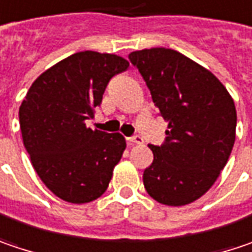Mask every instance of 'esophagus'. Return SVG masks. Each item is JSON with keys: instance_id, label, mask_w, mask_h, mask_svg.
<instances>
[{"instance_id": "esophagus-1", "label": "esophagus", "mask_w": 252, "mask_h": 252, "mask_svg": "<svg viewBox=\"0 0 252 252\" xmlns=\"http://www.w3.org/2000/svg\"><path fill=\"white\" fill-rule=\"evenodd\" d=\"M126 140L129 141V142H132V144H142V137L138 135V134H135L132 137H128Z\"/></svg>"}]
</instances>
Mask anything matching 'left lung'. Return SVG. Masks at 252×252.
<instances>
[{
  "mask_svg": "<svg viewBox=\"0 0 252 252\" xmlns=\"http://www.w3.org/2000/svg\"><path fill=\"white\" fill-rule=\"evenodd\" d=\"M128 58L168 121L165 141L148 145L154 159L144 171V187L164 205L198 200L213 187L234 147V101L214 74L178 51L151 48Z\"/></svg>",
  "mask_w": 252,
  "mask_h": 252,
  "instance_id": "left-lung-1",
  "label": "left lung"
}]
</instances>
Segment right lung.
Segmentation results:
<instances>
[{
	"label": "right lung",
	"mask_w": 252,
	"mask_h": 252,
	"mask_svg": "<svg viewBox=\"0 0 252 252\" xmlns=\"http://www.w3.org/2000/svg\"><path fill=\"white\" fill-rule=\"evenodd\" d=\"M128 67L115 54L77 52L42 72L24 98V147L38 177L61 200L91 202L108 188L126 140L93 131L85 121L94 117L110 80Z\"/></svg>",
	"instance_id": "right-lung-1"
}]
</instances>
